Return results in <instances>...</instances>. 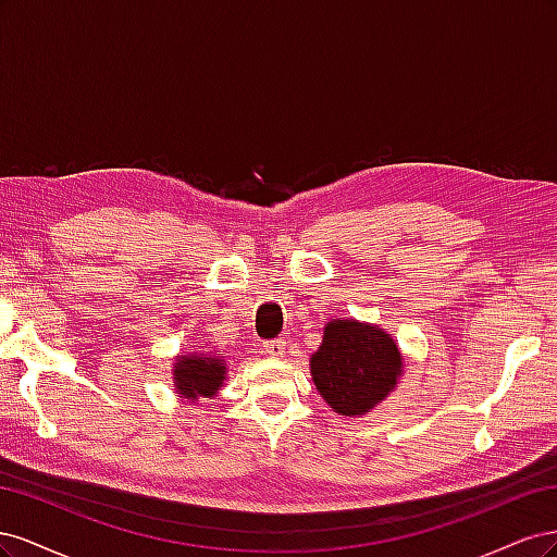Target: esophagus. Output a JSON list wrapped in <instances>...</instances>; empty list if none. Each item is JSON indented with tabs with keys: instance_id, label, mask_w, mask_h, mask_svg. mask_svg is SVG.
I'll return each mask as SVG.
<instances>
[{
	"instance_id": "34e87169",
	"label": "esophagus",
	"mask_w": 557,
	"mask_h": 557,
	"mask_svg": "<svg viewBox=\"0 0 557 557\" xmlns=\"http://www.w3.org/2000/svg\"><path fill=\"white\" fill-rule=\"evenodd\" d=\"M264 352H269L272 358H283L285 356V339L264 342Z\"/></svg>"
}]
</instances>
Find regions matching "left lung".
I'll return each mask as SVG.
<instances>
[{
	"label": "left lung",
	"mask_w": 557,
	"mask_h": 557,
	"mask_svg": "<svg viewBox=\"0 0 557 557\" xmlns=\"http://www.w3.org/2000/svg\"><path fill=\"white\" fill-rule=\"evenodd\" d=\"M401 356L391 334L356 320H330L311 358L318 393L342 416H360L393 391Z\"/></svg>",
	"instance_id": "8db88e82"
}]
</instances>
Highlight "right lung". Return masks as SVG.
Instances as JSON below:
<instances>
[{
	"label": "right lung",
	"instance_id": "1",
	"mask_svg": "<svg viewBox=\"0 0 557 557\" xmlns=\"http://www.w3.org/2000/svg\"><path fill=\"white\" fill-rule=\"evenodd\" d=\"M176 393L185 399L213 397L225 379L223 360L218 356H181L174 364Z\"/></svg>",
	"mask_w": 557,
	"mask_h": 557
}]
</instances>
